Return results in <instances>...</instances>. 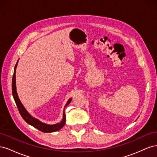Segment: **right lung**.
<instances>
[{
	"instance_id": "right-lung-1",
	"label": "right lung",
	"mask_w": 157,
	"mask_h": 157,
	"mask_svg": "<svg viewBox=\"0 0 157 157\" xmlns=\"http://www.w3.org/2000/svg\"><path fill=\"white\" fill-rule=\"evenodd\" d=\"M17 62L16 64L15 69H14L13 75V77H12V94H13V99H14V100H15L16 105L18 109V111H19V112H20L21 116L22 117V118L25 120V121L27 123L33 126V127L36 128V129L39 130L40 131H41L42 132L50 133V132L58 131L59 130L61 129V128H62L65 124L66 117H65V108L71 103V100H72V99H70L65 106L64 111H63V118L62 121H61L60 123H58V124H56L54 125H48V124H44V123H42V122H40L37 119H35V118L31 117L29 114L28 113V112L26 111V109L24 108V107H23V105H22V103H21L20 100L19 99V98L17 96V92H16V68L17 67Z\"/></svg>"
}]
</instances>
